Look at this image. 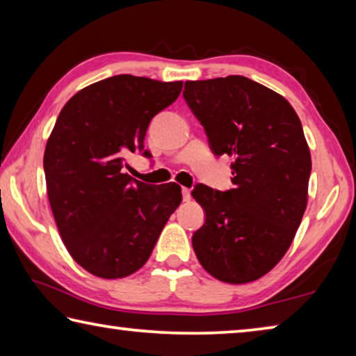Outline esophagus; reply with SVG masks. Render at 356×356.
<instances>
[{
  "label": "esophagus",
  "mask_w": 356,
  "mask_h": 356,
  "mask_svg": "<svg viewBox=\"0 0 356 356\" xmlns=\"http://www.w3.org/2000/svg\"><path fill=\"white\" fill-rule=\"evenodd\" d=\"M182 200L186 202L191 200V195H190V188H186V186H184L182 188Z\"/></svg>",
  "instance_id": "34e87169"
}]
</instances>
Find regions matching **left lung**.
Masks as SVG:
<instances>
[{"label":"left lung","instance_id":"obj_1","mask_svg":"<svg viewBox=\"0 0 356 356\" xmlns=\"http://www.w3.org/2000/svg\"><path fill=\"white\" fill-rule=\"evenodd\" d=\"M184 99L213 155L234 156L232 188L191 191L206 212L191 237L196 257L216 280L254 281L281 261L303 218L311 174L303 127L284 97L242 75L186 81Z\"/></svg>","mask_w":356,"mask_h":356}]
</instances>
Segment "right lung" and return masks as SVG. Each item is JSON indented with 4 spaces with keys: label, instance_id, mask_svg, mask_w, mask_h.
<instances>
[{
    "label": "right lung",
    "instance_id": "obj_1",
    "mask_svg": "<svg viewBox=\"0 0 356 356\" xmlns=\"http://www.w3.org/2000/svg\"><path fill=\"white\" fill-rule=\"evenodd\" d=\"M182 81L114 75L76 92L59 113L44 154L50 206L70 256L100 278L135 273L182 201L174 182L149 185L124 171L143 152L150 120Z\"/></svg>",
    "mask_w": 356,
    "mask_h": 356
}]
</instances>
